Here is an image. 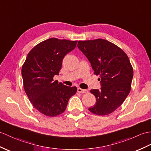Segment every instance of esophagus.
Here are the masks:
<instances>
[{
    "label": "esophagus",
    "mask_w": 151,
    "mask_h": 151,
    "mask_svg": "<svg viewBox=\"0 0 151 151\" xmlns=\"http://www.w3.org/2000/svg\"><path fill=\"white\" fill-rule=\"evenodd\" d=\"M77 91H78V93H88V91H87V89H81V88H78L77 89Z\"/></svg>",
    "instance_id": "esophagus-1"
}]
</instances>
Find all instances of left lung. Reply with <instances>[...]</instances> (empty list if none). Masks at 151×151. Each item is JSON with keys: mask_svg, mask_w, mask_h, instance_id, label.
I'll return each instance as SVG.
<instances>
[{"mask_svg": "<svg viewBox=\"0 0 151 151\" xmlns=\"http://www.w3.org/2000/svg\"><path fill=\"white\" fill-rule=\"evenodd\" d=\"M79 50L86 56L94 70L99 75L100 89H91L96 104L89 108L97 115H107L123 104L130 93L133 69L125 52L106 40L78 41Z\"/></svg>", "mask_w": 151, "mask_h": 151, "instance_id": "left-lung-1", "label": "left lung"}]
</instances>
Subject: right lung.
Here are the masks:
<instances>
[{
  "label": "right lung",
  "mask_w": 151,
  "mask_h": 151,
  "mask_svg": "<svg viewBox=\"0 0 151 151\" xmlns=\"http://www.w3.org/2000/svg\"><path fill=\"white\" fill-rule=\"evenodd\" d=\"M77 41L49 38L28 53L22 68L24 91L33 107L44 115L56 116L65 111L76 87L66 86L57 80L62 60L75 48Z\"/></svg>",
  "instance_id": "right-lung-1"
}]
</instances>
